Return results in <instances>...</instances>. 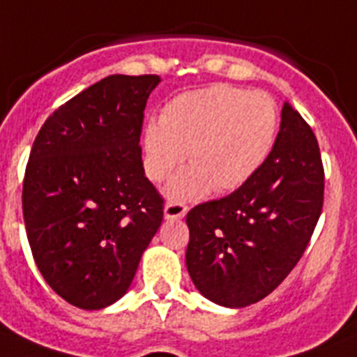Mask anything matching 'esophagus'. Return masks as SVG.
Masks as SVG:
<instances>
[{
	"instance_id": "esophagus-1",
	"label": "esophagus",
	"mask_w": 357,
	"mask_h": 357,
	"mask_svg": "<svg viewBox=\"0 0 357 357\" xmlns=\"http://www.w3.org/2000/svg\"><path fill=\"white\" fill-rule=\"evenodd\" d=\"M188 212V206L181 201H169L165 204V217L167 219H181Z\"/></svg>"
}]
</instances>
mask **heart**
Wrapping results in <instances>:
<instances>
[{
    "label": "heart",
    "instance_id": "obj_1",
    "mask_svg": "<svg viewBox=\"0 0 357 357\" xmlns=\"http://www.w3.org/2000/svg\"><path fill=\"white\" fill-rule=\"evenodd\" d=\"M278 131V105L264 91L210 86L167 102L160 123L145 127V170L153 181L169 178L185 160L194 167L172 181L174 197L243 187L271 153Z\"/></svg>",
    "mask_w": 357,
    "mask_h": 357
}]
</instances>
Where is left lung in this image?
<instances>
[{"instance_id":"left-lung-1","label":"left lung","mask_w":357,"mask_h":357,"mask_svg":"<svg viewBox=\"0 0 357 357\" xmlns=\"http://www.w3.org/2000/svg\"><path fill=\"white\" fill-rule=\"evenodd\" d=\"M325 172L311 126L289 102L271 153L243 187L187 213V268L225 307L266 298L302 259L324 208Z\"/></svg>"}]
</instances>
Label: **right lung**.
<instances>
[{"label":"right lung","mask_w":357,"mask_h":357,"mask_svg":"<svg viewBox=\"0 0 357 357\" xmlns=\"http://www.w3.org/2000/svg\"><path fill=\"white\" fill-rule=\"evenodd\" d=\"M158 75H109L64 102L37 132L23 179L30 250L48 286L80 309L129 289L163 221L140 136Z\"/></svg>","instance_id":"right-lung-1"}]
</instances>
